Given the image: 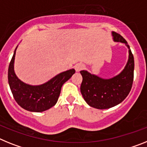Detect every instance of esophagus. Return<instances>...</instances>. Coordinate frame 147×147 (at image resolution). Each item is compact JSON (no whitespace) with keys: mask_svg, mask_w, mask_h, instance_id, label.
Wrapping results in <instances>:
<instances>
[{"mask_svg":"<svg viewBox=\"0 0 147 147\" xmlns=\"http://www.w3.org/2000/svg\"><path fill=\"white\" fill-rule=\"evenodd\" d=\"M84 65L83 64V63H77V64H75V69L76 72H79V71H81V70H82L84 68Z\"/></svg>","mask_w":147,"mask_h":147,"instance_id":"1","label":"esophagus"}]
</instances>
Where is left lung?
<instances>
[{
  "label": "left lung",
  "mask_w": 147,
  "mask_h": 147,
  "mask_svg": "<svg viewBox=\"0 0 147 147\" xmlns=\"http://www.w3.org/2000/svg\"><path fill=\"white\" fill-rule=\"evenodd\" d=\"M114 42H120L129 49L128 61L123 69L110 78H103L86 70H81L83 81L81 92L86 104L98 109H109L121 104L129 95L134 77V58L127 40L118 33L112 32Z\"/></svg>",
  "instance_id": "8db88e82"
}]
</instances>
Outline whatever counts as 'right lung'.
<instances>
[{"label": "right lung", "mask_w": 147, "mask_h": 147, "mask_svg": "<svg viewBox=\"0 0 147 147\" xmlns=\"http://www.w3.org/2000/svg\"><path fill=\"white\" fill-rule=\"evenodd\" d=\"M18 46L9 66L8 81L10 89L15 100L23 109L32 112H44L55 105L61 87L75 74V70L71 69L61 72L40 85L26 84L18 78L14 69Z\"/></svg>", "instance_id": "right-lung-1"}]
</instances>
